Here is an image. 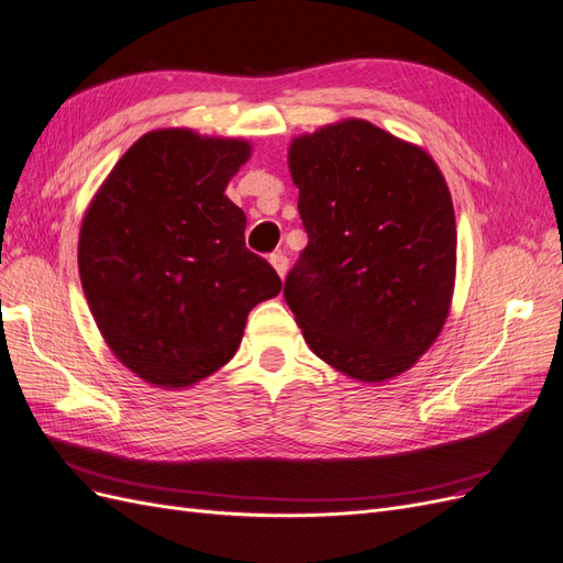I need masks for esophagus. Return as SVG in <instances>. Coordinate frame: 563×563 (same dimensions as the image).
<instances>
[{
    "instance_id": "34e87169",
    "label": "esophagus",
    "mask_w": 563,
    "mask_h": 563,
    "mask_svg": "<svg viewBox=\"0 0 563 563\" xmlns=\"http://www.w3.org/2000/svg\"><path fill=\"white\" fill-rule=\"evenodd\" d=\"M269 263H273V267L277 269V275L284 279L286 273H288V256L284 252H275L273 256H269Z\"/></svg>"
}]
</instances>
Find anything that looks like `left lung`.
Returning a JSON list of instances; mask_svg holds the SVG:
<instances>
[{"mask_svg":"<svg viewBox=\"0 0 563 563\" xmlns=\"http://www.w3.org/2000/svg\"><path fill=\"white\" fill-rule=\"evenodd\" d=\"M307 246L284 282L305 342L342 374L378 384L439 336L455 286L451 191L424 150L365 120L290 143Z\"/></svg>","mask_w":563,"mask_h":563,"instance_id":"1","label":"left lung"}]
</instances>
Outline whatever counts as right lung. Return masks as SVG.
I'll list each match as a JSON object with an SVG mask.
<instances>
[{
	"mask_svg": "<svg viewBox=\"0 0 563 563\" xmlns=\"http://www.w3.org/2000/svg\"><path fill=\"white\" fill-rule=\"evenodd\" d=\"M250 154V143L187 129L145 133L85 214L87 305L112 353L147 384L185 388L227 365L250 311L282 290L223 196Z\"/></svg>",
	"mask_w": 563,
	"mask_h": 563,
	"instance_id": "add662e5",
	"label": "right lung"
}]
</instances>
